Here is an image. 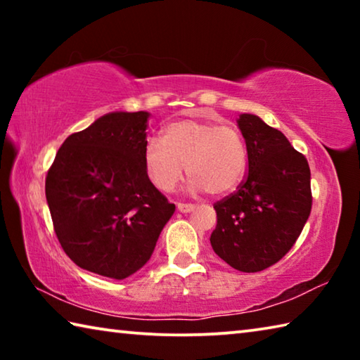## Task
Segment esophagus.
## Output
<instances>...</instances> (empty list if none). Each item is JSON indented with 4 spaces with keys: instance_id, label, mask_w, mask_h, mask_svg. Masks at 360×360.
I'll return each instance as SVG.
<instances>
[{
    "instance_id": "obj_1",
    "label": "esophagus",
    "mask_w": 360,
    "mask_h": 360,
    "mask_svg": "<svg viewBox=\"0 0 360 360\" xmlns=\"http://www.w3.org/2000/svg\"><path fill=\"white\" fill-rule=\"evenodd\" d=\"M193 208L195 206L193 205H184V203H178V211L179 212H191V211H193Z\"/></svg>"
}]
</instances>
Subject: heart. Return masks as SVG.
Instances as JSON below:
<instances>
[{
  "mask_svg": "<svg viewBox=\"0 0 360 360\" xmlns=\"http://www.w3.org/2000/svg\"><path fill=\"white\" fill-rule=\"evenodd\" d=\"M144 172L162 192H172L186 173L193 192L224 195L233 191L248 169V148L231 127L197 119L174 120L162 130V141L143 146Z\"/></svg>",
  "mask_w": 360,
  "mask_h": 360,
  "instance_id": "heart-1",
  "label": "heart"
}]
</instances>
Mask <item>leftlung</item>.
Returning <instances> with one entry per match:
<instances>
[{"mask_svg": "<svg viewBox=\"0 0 360 360\" xmlns=\"http://www.w3.org/2000/svg\"><path fill=\"white\" fill-rule=\"evenodd\" d=\"M236 125L248 148L246 181L214 205L211 246L245 273L262 271L290 251L311 212V173L307 158L259 115L241 114Z\"/></svg>", "mask_w": 360, "mask_h": 360, "instance_id": "obj_1", "label": "left lung"}]
</instances>
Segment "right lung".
I'll return each mask as SVG.
<instances>
[{
	"mask_svg": "<svg viewBox=\"0 0 360 360\" xmlns=\"http://www.w3.org/2000/svg\"><path fill=\"white\" fill-rule=\"evenodd\" d=\"M149 112L114 111L65 139L46 178L53 229L84 270L125 279L154 252L174 205L144 172Z\"/></svg>",
	"mask_w": 360,
	"mask_h": 360,
	"instance_id": "right-lung-1",
	"label": "right lung"
}]
</instances>
